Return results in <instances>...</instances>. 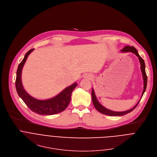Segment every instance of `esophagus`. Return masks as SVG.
<instances>
[{
	"mask_svg": "<svg viewBox=\"0 0 157 157\" xmlns=\"http://www.w3.org/2000/svg\"><path fill=\"white\" fill-rule=\"evenodd\" d=\"M84 78H86V79H91L93 78V76L90 75V74H86L84 76Z\"/></svg>",
	"mask_w": 157,
	"mask_h": 157,
	"instance_id": "esophagus-1",
	"label": "esophagus"
}]
</instances>
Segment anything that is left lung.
<instances>
[{
	"instance_id": "8db88e82",
	"label": "left lung",
	"mask_w": 157,
	"mask_h": 157,
	"mask_svg": "<svg viewBox=\"0 0 157 157\" xmlns=\"http://www.w3.org/2000/svg\"><path fill=\"white\" fill-rule=\"evenodd\" d=\"M120 52H122V53H127V52H131V53H133L134 54H135L139 59L140 64V70H141V72L142 73V78H143V81H144V89H143V91L141 95V98L143 96V94H144L145 90H146V87H147V75H146V72H145V62L144 60L142 59V58L139 56V54H138V52L136 50V48H134V47H130V46H126L124 47L123 49H121L120 50ZM140 99L137 101V103L136 104L135 106H134L132 109L126 110V111H123V112H115V111H113L111 110H109L107 108H105L104 106H103L99 102V101L98 100L95 94V91L94 90V88H92V102L94 104V107L96 109V110L97 111H98L100 113L104 114V115H107L109 116H111V117H120V116H123L127 113H129L130 112H131L138 105V103H139Z\"/></svg>"
}]
</instances>
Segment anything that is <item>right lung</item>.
<instances>
[{"label":"right lung","mask_w":157,"mask_h":157,"mask_svg":"<svg viewBox=\"0 0 157 157\" xmlns=\"http://www.w3.org/2000/svg\"><path fill=\"white\" fill-rule=\"evenodd\" d=\"M34 49L29 50L25 54L24 59L19 64L17 71L15 86L17 93L23 100L26 105L33 112L40 115H52L64 111L69 105L71 93L77 86L78 83L74 82L70 86L67 87L62 92L56 96L45 99L40 100L30 95L24 89L21 81L22 70L29 54Z\"/></svg>","instance_id":"1"}]
</instances>
